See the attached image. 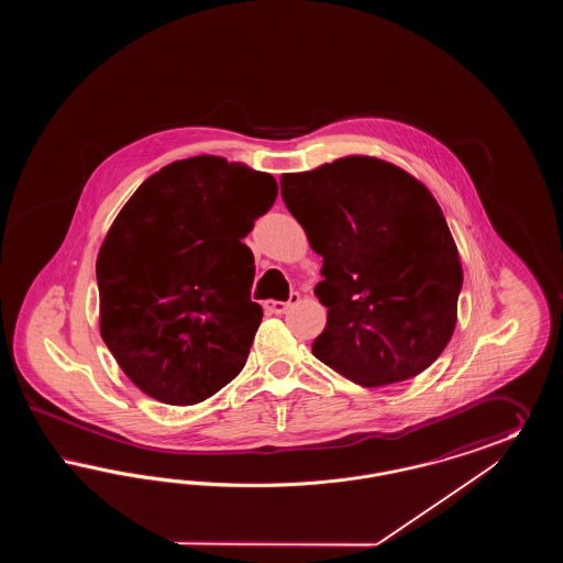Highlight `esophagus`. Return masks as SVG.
<instances>
[{"mask_svg":"<svg viewBox=\"0 0 563 563\" xmlns=\"http://www.w3.org/2000/svg\"><path fill=\"white\" fill-rule=\"evenodd\" d=\"M299 299V295L291 294L289 297V301H278V299H268V301H264V308H266V312L269 314H283V312H287L291 306H294L295 301Z\"/></svg>","mask_w":563,"mask_h":563,"instance_id":"34e87169","label":"esophagus"}]
</instances>
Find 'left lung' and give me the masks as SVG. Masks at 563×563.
I'll return each mask as SVG.
<instances>
[{
  "instance_id": "8db88e82",
  "label": "left lung",
  "mask_w": 563,
  "mask_h": 563,
  "mask_svg": "<svg viewBox=\"0 0 563 563\" xmlns=\"http://www.w3.org/2000/svg\"><path fill=\"white\" fill-rule=\"evenodd\" d=\"M280 191L322 257L327 324L312 354L367 388L422 374L454 335L462 287L429 188L393 162L346 156L285 173Z\"/></svg>"
}]
</instances>
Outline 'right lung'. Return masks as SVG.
<instances>
[{"label": "right lung", "mask_w": 563, "mask_h": 563, "mask_svg": "<svg viewBox=\"0 0 563 563\" xmlns=\"http://www.w3.org/2000/svg\"><path fill=\"white\" fill-rule=\"evenodd\" d=\"M278 194L221 156L170 162L113 219L97 257L99 329L139 390L196 405L241 374L262 322L242 242Z\"/></svg>", "instance_id": "add662e5"}]
</instances>
